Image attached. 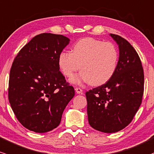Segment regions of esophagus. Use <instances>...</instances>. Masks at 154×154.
<instances>
[{
    "label": "esophagus",
    "mask_w": 154,
    "mask_h": 154,
    "mask_svg": "<svg viewBox=\"0 0 154 154\" xmlns=\"http://www.w3.org/2000/svg\"><path fill=\"white\" fill-rule=\"evenodd\" d=\"M75 91H76V93H77V94H82V89H81L80 88H75Z\"/></svg>",
    "instance_id": "obj_1"
}]
</instances>
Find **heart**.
Here are the masks:
<instances>
[{"label":"heart","instance_id":"b5f03b06","mask_svg":"<svg viewBox=\"0 0 154 154\" xmlns=\"http://www.w3.org/2000/svg\"><path fill=\"white\" fill-rule=\"evenodd\" d=\"M118 52L110 42L94 38H85L73 47V51H63L58 56V64L62 73L68 78L80 69L82 72L72 82H89L100 85L114 75L118 66Z\"/></svg>","mask_w":154,"mask_h":154}]
</instances>
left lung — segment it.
<instances>
[{
	"mask_svg": "<svg viewBox=\"0 0 154 154\" xmlns=\"http://www.w3.org/2000/svg\"><path fill=\"white\" fill-rule=\"evenodd\" d=\"M110 36L119 48L117 69L105 84L85 93L89 124L104 133L117 132L131 123L144 91V72L137 52L125 38L112 33Z\"/></svg>",
	"mask_w": 154,
	"mask_h": 154,
	"instance_id": "8db88e82",
	"label": "left lung"
}]
</instances>
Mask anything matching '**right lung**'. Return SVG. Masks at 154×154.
<instances>
[{
    "label": "right lung",
    "instance_id": "1",
    "mask_svg": "<svg viewBox=\"0 0 154 154\" xmlns=\"http://www.w3.org/2000/svg\"><path fill=\"white\" fill-rule=\"evenodd\" d=\"M63 35L44 33L33 37L15 57L8 81V100L20 123L44 133L60 124L74 89L60 72L58 56L67 45Z\"/></svg>",
    "mask_w": 154,
    "mask_h": 154
}]
</instances>
